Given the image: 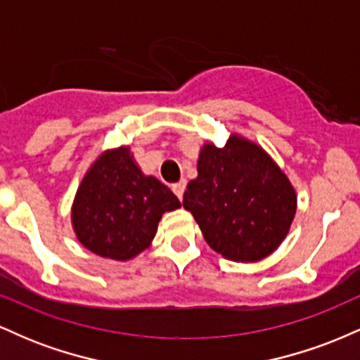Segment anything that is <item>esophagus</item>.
Segmentation results:
<instances>
[{
  "label": "esophagus",
  "mask_w": 360,
  "mask_h": 360,
  "mask_svg": "<svg viewBox=\"0 0 360 360\" xmlns=\"http://www.w3.org/2000/svg\"><path fill=\"white\" fill-rule=\"evenodd\" d=\"M184 189H186V181H179V183L172 184V191H174V194L179 200H183V194H184Z\"/></svg>",
  "instance_id": "esophagus-1"
}]
</instances>
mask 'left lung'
I'll list each match as a JSON object with an SVG mask.
<instances>
[{"label": "left lung", "instance_id": "left-lung-1", "mask_svg": "<svg viewBox=\"0 0 360 360\" xmlns=\"http://www.w3.org/2000/svg\"><path fill=\"white\" fill-rule=\"evenodd\" d=\"M183 206L206 243L235 262H257L283 243L296 214V191L262 147L232 134L205 143Z\"/></svg>", "mask_w": 360, "mask_h": 360}]
</instances>
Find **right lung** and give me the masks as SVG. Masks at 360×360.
<instances>
[{
  "label": "right lung",
  "mask_w": 360,
  "mask_h": 360,
  "mask_svg": "<svg viewBox=\"0 0 360 360\" xmlns=\"http://www.w3.org/2000/svg\"><path fill=\"white\" fill-rule=\"evenodd\" d=\"M179 206L176 194L143 174L130 148L122 146L103 152L82 177L71 210L72 229L93 254L130 260L154 240L162 214Z\"/></svg>",
  "instance_id": "add662e5"
}]
</instances>
